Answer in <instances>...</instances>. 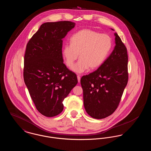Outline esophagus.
<instances>
[{
    "label": "esophagus",
    "instance_id": "34e87169",
    "mask_svg": "<svg viewBox=\"0 0 151 151\" xmlns=\"http://www.w3.org/2000/svg\"><path fill=\"white\" fill-rule=\"evenodd\" d=\"M77 78H78V82H80V76H79V75H78V76H77Z\"/></svg>",
    "mask_w": 151,
    "mask_h": 151
}]
</instances>
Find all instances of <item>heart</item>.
Here are the masks:
<instances>
[{"instance_id":"1","label":"heart","mask_w":151,"mask_h":151,"mask_svg":"<svg viewBox=\"0 0 151 151\" xmlns=\"http://www.w3.org/2000/svg\"><path fill=\"white\" fill-rule=\"evenodd\" d=\"M70 45L63 47L62 53L66 65L71 67L78 59L79 62L72 67V70L82 73L88 68L93 70L104 63L112 47V40L106 34L89 29L80 30L70 40Z\"/></svg>"}]
</instances>
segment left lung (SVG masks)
Returning a JSON list of instances; mask_svg holds the SVG:
<instances>
[{
  "label": "left lung",
  "mask_w": 151,
  "mask_h": 151,
  "mask_svg": "<svg viewBox=\"0 0 151 151\" xmlns=\"http://www.w3.org/2000/svg\"><path fill=\"white\" fill-rule=\"evenodd\" d=\"M114 35L115 46L110 56L97 70L80 80L84 108L95 119L105 118L115 111L128 82L127 49L118 34Z\"/></svg>",
  "instance_id": "obj_1"
}]
</instances>
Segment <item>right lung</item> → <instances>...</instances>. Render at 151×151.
Wrapping results in <instances>:
<instances>
[{"instance_id":"1","label":"right lung","mask_w":151,"mask_h":151,"mask_svg":"<svg viewBox=\"0 0 151 151\" xmlns=\"http://www.w3.org/2000/svg\"><path fill=\"white\" fill-rule=\"evenodd\" d=\"M75 23L68 21L42 24L27 45L24 80L37 110L52 117L63 110V101L78 81L63 63V40Z\"/></svg>"}]
</instances>
